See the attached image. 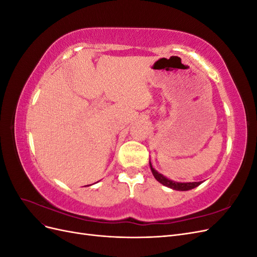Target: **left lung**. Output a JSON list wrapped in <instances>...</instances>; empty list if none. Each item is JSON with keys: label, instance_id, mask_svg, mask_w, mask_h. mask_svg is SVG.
Listing matches in <instances>:
<instances>
[{"label": "left lung", "instance_id": "8db88e82", "mask_svg": "<svg viewBox=\"0 0 257 257\" xmlns=\"http://www.w3.org/2000/svg\"><path fill=\"white\" fill-rule=\"evenodd\" d=\"M150 164V168H151V172L154 176V178L157 179V180L162 183L163 185L167 186L169 189H173L176 191H190L194 188H196L199 184L203 183V181H199V182H177L174 180H170V179L166 178L165 176H163L162 174H160L159 172L155 170L151 164V162H149Z\"/></svg>", "mask_w": 257, "mask_h": 257}]
</instances>
